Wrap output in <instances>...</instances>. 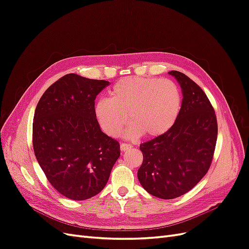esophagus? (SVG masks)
Segmentation results:
<instances>
[{
	"mask_svg": "<svg viewBox=\"0 0 249 249\" xmlns=\"http://www.w3.org/2000/svg\"><path fill=\"white\" fill-rule=\"evenodd\" d=\"M132 147L133 146L131 144H127V143H122V144H120V149H122L123 152H126V150L131 149Z\"/></svg>",
	"mask_w": 249,
	"mask_h": 249,
	"instance_id": "34e87169",
	"label": "esophagus"
}]
</instances>
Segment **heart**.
<instances>
[{"instance_id":"1","label":"heart","mask_w":249,"mask_h":249,"mask_svg":"<svg viewBox=\"0 0 249 249\" xmlns=\"http://www.w3.org/2000/svg\"><path fill=\"white\" fill-rule=\"evenodd\" d=\"M182 107V96L169 80L129 77L118 81L109 92V100L95 104V115L107 134L115 136L126 123L132 124L126 135L131 138L143 133L158 137L176 124Z\"/></svg>"}]
</instances>
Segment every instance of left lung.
<instances>
[{"label": "left lung", "mask_w": 249, "mask_h": 249, "mask_svg": "<svg viewBox=\"0 0 249 249\" xmlns=\"http://www.w3.org/2000/svg\"><path fill=\"white\" fill-rule=\"evenodd\" d=\"M183 100L176 124L165 134L141 143V186L156 197L177 198L206 176L217 141L215 111L202 89L183 72L171 71Z\"/></svg>", "instance_id": "obj_1"}]
</instances>
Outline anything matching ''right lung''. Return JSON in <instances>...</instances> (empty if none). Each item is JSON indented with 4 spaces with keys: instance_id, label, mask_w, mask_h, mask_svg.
<instances>
[{
    "instance_id": "right-lung-1",
    "label": "right lung",
    "mask_w": 249,
    "mask_h": 249,
    "mask_svg": "<svg viewBox=\"0 0 249 249\" xmlns=\"http://www.w3.org/2000/svg\"><path fill=\"white\" fill-rule=\"evenodd\" d=\"M108 85L105 80L65 74L36 106L35 157L52 186L70 199L99 194L120 156L119 143L102 132L94 110L96 95Z\"/></svg>"
}]
</instances>
